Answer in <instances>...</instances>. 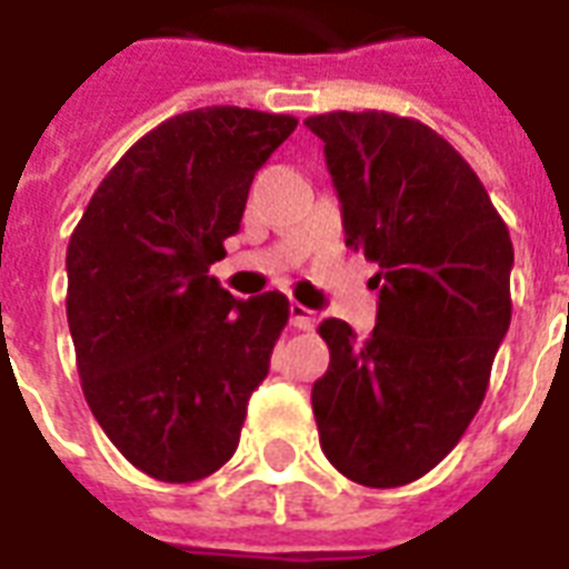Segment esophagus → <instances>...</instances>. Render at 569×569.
<instances>
[{"instance_id":"esophagus-1","label":"esophagus","mask_w":569,"mask_h":569,"mask_svg":"<svg viewBox=\"0 0 569 569\" xmlns=\"http://www.w3.org/2000/svg\"><path fill=\"white\" fill-rule=\"evenodd\" d=\"M289 319H292V325L298 331H313L316 322H319L313 310H307L303 303H292V307H289Z\"/></svg>"}]
</instances>
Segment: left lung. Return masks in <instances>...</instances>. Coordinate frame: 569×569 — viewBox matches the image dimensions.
<instances>
[{"instance_id":"1","label":"left lung","mask_w":569,"mask_h":569,"mask_svg":"<svg viewBox=\"0 0 569 569\" xmlns=\"http://www.w3.org/2000/svg\"><path fill=\"white\" fill-rule=\"evenodd\" d=\"M325 142L346 244L379 266V319L331 349L313 385L325 457L355 483L406 487L439 466L487 397L510 328L513 241L483 181L441 133L393 112L303 121Z\"/></svg>"}]
</instances>
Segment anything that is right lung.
<instances>
[{"label":"right lung","mask_w":569,"mask_h":569,"mask_svg":"<svg viewBox=\"0 0 569 569\" xmlns=\"http://www.w3.org/2000/svg\"><path fill=\"white\" fill-rule=\"evenodd\" d=\"M295 116L202 107L160 121L89 199L68 244L82 393L130 466L193 483L227 466L289 301H238L208 274L241 227L256 169Z\"/></svg>","instance_id":"right-lung-1"}]
</instances>
